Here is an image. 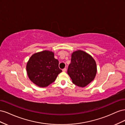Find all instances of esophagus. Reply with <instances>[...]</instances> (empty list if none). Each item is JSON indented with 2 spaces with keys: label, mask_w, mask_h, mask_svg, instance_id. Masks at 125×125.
Segmentation results:
<instances>
[{
  "label": "esophagus",
  "mask_w": 125,
  "mask_h": 125,
  "mask_svg": "<svg viewBox=\"0 0 125 125\" xmlns=\"http://www.w3.org/2000/svg\"><path fill=\"white\" fill-rule=\"evenodd\" d=\"M66 68H63V69H62V71L63 72H65V71H66Z\"/></svg>",
  "instance_id": "34e87169"
}]
</instances>
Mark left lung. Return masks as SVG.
Wrapping results in <instances>:
<instances>
[{"instance_id": "1", "label": "left lung", "mask_w": 125, "mask_h": 125, "mask_svg": "<svg viewBox=\"0 0 125 125\" xmlns=\"http://www.w3.org/2000/svg\"><path fill=\"white\" fill-rule=\"evenodd\" d=\"M96 72V64L91 56L81 50L73 52L67 73L73 84L86 86L95 78Z\"/></svg>"}]
</instances>
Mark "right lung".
Returning <instances> with one entry per match:
<instances>
[{
  "label": "right lung",
  "instance_id": "right-lung-1",
  "mask_svg": "<svg viewBox=\"0 0 125 125\" xmlns=\"http://www.w3.org/2000/svg\"><path fill=\"white\" fill-rule=\"evenodd\" d=\"M59 62L54 58L53 52L44 51L33 54L26 64L28 77L33 83L40 87H46L54 82L62 70Z\"/></svg>",
  "mask_w": 125,
  "mask_h": 125
}]
</instances>
